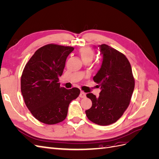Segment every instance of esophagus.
Wrapping results in <instances>:
<instances>
[{
	"label": "esophagus",
	"mask_w": 159,
	"mask_h": 159,
	"mask_svg": "<svg viewBox=\"0 0 159 159\" xmlns=\"http://www.w3.org/2000/svg\"><path fill=\"white\" fill-rule=\"evenodd\" d=\"M85 96H86L85 93H84V91H81V93L80 94V97L81 98H85Z\"/></svg>",
	"instance_id": "esophagus-1"
}]
</instances>
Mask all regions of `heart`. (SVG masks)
<instances>
[{"instance_id": "1", "label": "heart", "mask_w": 159, "mask_h": 159, "mask_svg": "<svg viewBox=\"0 0 159 159\" xmlns=\"http://www.w3.org/2000/svg\"><path fill=\"white\" fill-rule=\"evenodd\" d=\"M79 54L83 60L87 59H92L94 52L89 47H84L79 50Z\"/></svg>"}]
</instances>
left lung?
<instances>
[{
	"instance_id": "left-lung-1",
	"label": "left lung",
	"mask_w": 159,
	"mask_h": 159,
	"mask_svg": "<svg viewBox=\"0 0 159 159\" xmlns=\"http://www.w3.org/2000/svg\"><path fill=\"white\" fill-rule=\"evenodd\" d=\"M103 55L102 64L93 81L101 87L99 97L86 95L92 106L85 111L88 118L99 125L116 122L128 107L134 88V79L128 59L106 44L98 46ZM96 48V47H95Z\"/></svg>"
}]
</instances>
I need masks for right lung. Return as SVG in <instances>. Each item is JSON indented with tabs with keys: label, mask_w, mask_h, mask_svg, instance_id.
Segmentation results:
<instances>
[{
	"label": "right lung",
	"mask_w": 159,
	"mask_h": 159,
	"mask_svg": "<svg viewBox=\"0 0 159 159\" xmlns=\"http://www.w3.org/2000/svg\"><path fill=\"white\" fill-rule=\"evenodd\" d=\"M73 47L50 44L37 50L21 76V92L25 104L38 121L48 125L63 121L70 102L80 93L77 88L60 87L67 57Z\"/></svg>",
	"instance_id": "right-lung-1"
}]
</instances>
